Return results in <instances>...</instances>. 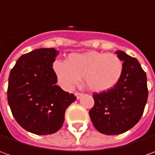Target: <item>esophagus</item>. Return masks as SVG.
I'll use <instances>...</instances> for the list:
<instances>
[{
  "label": "esophagus",
  "mask_w": 155,
  "mask_h": 155,
  "mask_svg": "<svg viewBox=\"0 0 155 155\" xmlns=\"http://www.w3.org/2000/svg\"><path fill=\"white\" fill-rule=\"evenodd\" d=\"M75 96H76L77 99H79V98H81V97L83 96V94L80 92H75Z\"/></svg>",
  "instance_id": "esophagus-1"
}]
</instances>
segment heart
Wrapping results in <instances>:
<instances>
[{
	"instance_id": "heart-1",
	"label": "heart",
	"mask_w": 155,
	"mask_h": 155,
	"mask_svg": "<svg viewBox=\"0 0 155 155\" xmlns=\"http://www.w3.org/2000/svg\"><path fill=\"white\" fill-rule=\"evenodd\" d=\"M52 70L60 86L73 89L84 77L85 86L93 92L110 91L119 82L123 71V63L112 53L90 51L71 53L67 61L55 60Z\"/></svg>"
}]
</instances>
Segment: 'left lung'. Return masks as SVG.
I'll return each mask as SVG.
<instances>
[{
	"instance_id": "8db88e82",
	"label": "left lung",
	"mask_w": 155,
	"mask_h": 155,
	"mask_svg": "<svg viewBox=\"0 0 155 155\" xmlns=\"http://www.w3.org/2000/svg\"><path fill=\"white\" fill-rule=\"evenodd\" d=\"M123 62L119 82L110 91L93 95L89 114L94 127L108 135L122 134L140 121L147 101V75L140 63L124 51H116Z\"/></svg>"
}]
</instances>
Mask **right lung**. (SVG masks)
I'll return each mask as SVG.
<instances>
[{"label":"right lung","instance_id":"add662e5","mask_svg":"<svg viewBox=\"0 0 155 155\" xmlns=\"http://www.w3.org/2000/svg\"><path fill=\"white\" fill-rule=\"evenodd\" d=\"M59 51L39 48L24 54L11 70L8 101L12 114L24 129L39 135L62 127L64 112L76 100L59 86L52 64Z\"/></svg>","mask_w":155,"mask_h":155}]
</instances>
